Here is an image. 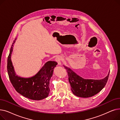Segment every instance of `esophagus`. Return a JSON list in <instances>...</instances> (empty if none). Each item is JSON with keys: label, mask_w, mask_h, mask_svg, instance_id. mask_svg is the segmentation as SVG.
Listing matches in <instances>:
<instances>
[{"label": "esophagus", "mask_w": 120, "mask_h": 120, "mask_svg": "<svg viewBox=\"0 0 120 120\" xmlns=\"http://www.w3.org/2000/svg\"><path fill=\"white\" fill-rule=\"evenodd\" d=\"M62 60V57L60 56H58L57 57H56L55 58V61L58 63V64L59 66L62 65V63H61Z\"/></svg>", "instance_id": "34e87169"}]
</instances>
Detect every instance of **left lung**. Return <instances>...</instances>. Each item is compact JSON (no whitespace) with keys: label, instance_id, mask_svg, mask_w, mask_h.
I'll list each match as a JSON object with an SVG mask.
<instances>
[{"label":"left lung","instance_id":"8db88e82","mask_svg":"<svg viewBox=\"0 0 120 120\" xmlns=\"http://www.w3.org/2000/svg\"><path fill=\"white\" fill-rule=\"evenodd\" d=\"M64 67L68 74L72 93L75 95L82 98L92 97L101 90L108 82L110 72L102 79H86L77 75L70 68Z\"/></svg>","mask_w":120,"mask_h":120}]
</instances>
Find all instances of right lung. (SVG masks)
I'll return each instance as SVG.
<instances>
[{
	"mask_svg": "<svg viewBox=\"0 0 120 120\" xmlns=\"http://www.w3.org/2000/svg\"><path fill=\"white\" fill-rule=\"evenodd\" d=\"M16 38L12 43L7 60V71L9 79L16 91L23 96L33 100H41L47 98L49 93V80L53 69L57 65L55 61L46 62L34 76L24 78L16 74L11 60V55Z\"/></svg>",
	"mask_w": 120,
	"mask_h": 120,
	"instance_id": "add662e5",
	"label": "right lung"
}]
</instances>
